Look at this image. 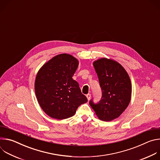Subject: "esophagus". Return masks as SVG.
I'll return each instance as SVG.
<instances>
[{
  "instance_id": "esophagus-1",
  "label": "esophagus",
  "mask_w": 160,
  "mask_h": 160,
  "mask_svg": "<svg viewBox=\"0 0 160 160\" xmlns=\"http://www.w3.org/2000/svg\"><path fill=\"white\" fill-rule=\"evenodd\" d=\"M86 97H87V98L88 100H90V97H91V94H88L86 95Z\"/></svg>"
}]
</instances>
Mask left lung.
I'll list each match as a JSON object with an SVG mask.
<instances>
[{
    "label": "left lung",
    "mask_w": 160,
    "mask_h": 160,
    "mask_svg": "<svg viewBox=\"0 0 160 160\" xmlns=\"http://www.w3.org/2000/svg\"><path fill=\"white\" fill-rule=\"evenodd\" d=\"M93 66L102 90V98L95 104H89L102 121L109 122L119 117L128 107L132 96V83L125 68L117 61L101 58Z\"/></svg>",
    "instance_id": "left-lung-1"
}]
</instances>
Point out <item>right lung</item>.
I'll return each mask as SVG.
<instances>
[{
  "mask_svg": "<svg viewBox=\"0 0 160 160\" xmlns=\"http://www.w3.org/2000/svg\"><path fill=\"white\" fill-rule=\"evenodd\" d=\"M78 64L73 56L61 54L38 70L35 92L41 108L50 117L57 120L72 117L80 105L87 102L79 84L72 78Z\"/></svg>",
  "mask_w": 160,
  "mask_h": 160,
  "instance_id": "add662e5",
  "label": "right lung"
}]
</instances>
